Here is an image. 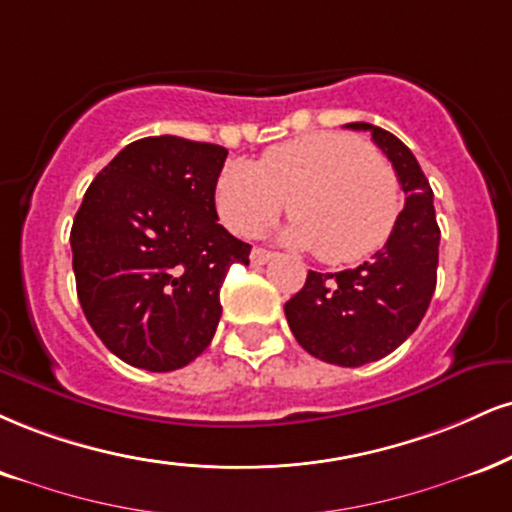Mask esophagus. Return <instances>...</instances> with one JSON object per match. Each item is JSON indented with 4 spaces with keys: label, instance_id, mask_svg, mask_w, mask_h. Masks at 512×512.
<instances>
[{
    "label": "esophagus",
    "instance_id": "34e87169",
    "mask_svg": "<svg viewBox=\"0 0 512 512\" xmlns=\"http://www.w3.org/2000/svg\"><path fill=\"white\" fill-rule=\"evenodd\" d=\"M272 257H274V252L264 250V248H252V252H250L252 264H267L269 260H272Z\"/></svg>",
    "mask_w": 512,
    "mask_h": 512
}]
</instances>
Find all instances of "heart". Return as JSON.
<instances>
[{
  "mask_svg": "<svg viewBox=\"0 0 512 512\" xmlns=\"http://www.w3.org/2000/svg\"><path fill=\"white\" fill-rule=\"evenodd\" d=\"M295 219L283 238L312 248L326 264L372 255L400 214L398 178L360 140L315 133L269 147L252 164L233 159L214 183V207L240 236L267 229L286 207Z\"/></svg>",
  "mask_w": 512,
  "mask_h": 512,
  "instance_id": "obj_1",
  "label": "heart"
}]
</instances>
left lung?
Returning a JSON list of instances; mask_svg holds the SVG:
<instances>
[{
    "label": "left lung",
    "instance_id": "obj_1",
    "mask_svg": "<svg viewBox=\"0 0 512 512\" xmlns=\"http://www.w3.org/2000/svg\"><path fill=\"white\" fill-rule=\"evenodd\" d=\"M346 128L367 131L389 157L408 195L405 207L372 260L336 274L310 272L283 312L307 353L329 365L360 367L393 353L420 326L436 288L441 231L434 193L408 145L365 121Z\"/></svg>",
    "mask_w": 512,
    "mask_h": 512
}]
</instances>
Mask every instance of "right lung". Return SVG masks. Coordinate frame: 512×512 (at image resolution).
Segmentation results:
<instances>
[{"instance_id": "add662e5", "label": "right lung", "mask_w": 512, "mask_h": 512, "mask_svg": "<svg viewBox=\"0 0 512 512\" xmlns=\"http://www.w3.org/2000/svg\"><path fill=\"white\" fill-rule=\"evenodd\" d=\"M229 150L155 135L126 145L85 190L71 229L85 319L147 372L186 367L212 341L219 291L252 245L219 224L214 183Z\"/></svg>"}]
</instances>
